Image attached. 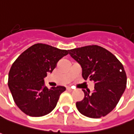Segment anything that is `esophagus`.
Here are the masks:
<instances>
[{
  "label": "esophagus",
  "mask_w": 134,
  "mask_h": 134,
  "mask_svg": "<svg viewBox=\"0 0 134 134\" xmlns=\"http://www.w3.org/2000/svg\"><path fill=\"white\" fill-rule=\"evenodd\" d=\"M66 89H67V90H68V91H72V90H73V89H72V88H71L70 86H67V88H66Z\"/></svg>",
  "instance_id": "esophagus-1"
}]
</instances>
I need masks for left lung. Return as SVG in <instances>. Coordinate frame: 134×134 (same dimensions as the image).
Masks as SVG:
<instances>
[{"instance_id":"8db88e82","label":"left lung","mask_w":134,"mask_h":134,"mask_svg":"<svg viewBox=\"0 0 134 134\" xmlns=\"http://www.w3.org/2000/svg\"><path fill=\"white\" fill-rule=\"evenodd\" d=\"M82 68L84 80L94 83V90H83L84 98L76 103L79 112L90 118H100L116 107L124 92L127 77L117 57L98 45H88L68 51Z\"/></svg>"}]
</instances>
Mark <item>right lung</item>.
Listing matches in <instances>:
<instances>
[{"label":"right lung","mask_w":134,"mask_h":134,"mask_svg":"<svg viewBox=\"0 0 134 134\" xmlns=\"http://www.w3.org/2000/svg\"><path fill=\"white\" fill-rule=\"evenodd\" d=\"M69 52L46 44L37 43L18 56L9 72L8 86L16 105L31 117H42L55 109L61 94L58 86L48 89L44 78Z\"/></svg>","instance_id":"obj_1"}]
</instances>
